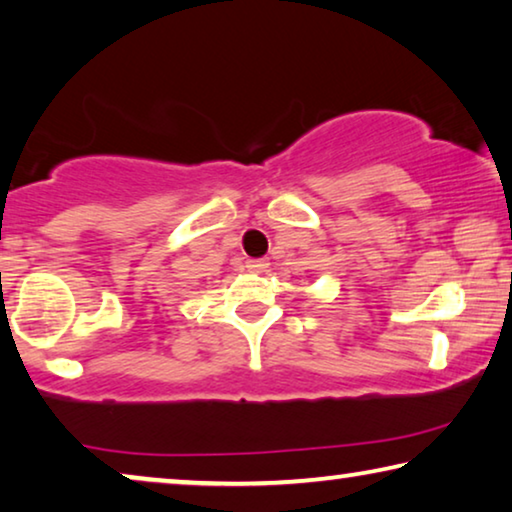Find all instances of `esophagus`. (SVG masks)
<instances>
[{"mask_svg": "<svg viewBox=\"0 0 512 512\" xmlns=\"http://www.w3.org/2000/svg\"><path fill=\"white\" fill-rule=\"evenodd\" d=\"M267 265H270V263H267V261H247V270L249 272H254V274H261V272H265L267 270Z\"/></svg>", "mask_w": 512, "mask_h": 512, "instance_id": "esophagus-1", "label": "esophagus"}]
</instances>
